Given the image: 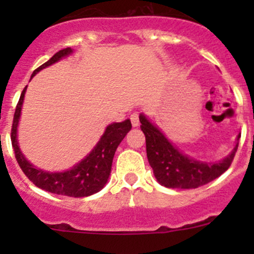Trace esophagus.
I'll return each mask as SVG.
<instances>
[{
  "label": "esophagus",
  "instance_id": "esophagus-1",
  "mask_svg": "<svg viewBox=\"0 0 254 254\" xmlns=\"http://www.w3.org/2000/svg\"><path fill=\"white\" fill-rule=\"evenodd\" d=\"M130 120H131V125L132 127H139L140 124V120H139V114L137 113H132L131 115H130Z\"/></svg>",
  "mask_w": 254,
  "mask_h": 254
}]
</instances>
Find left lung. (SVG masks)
Returning <instances> with one entry per match:
<instances>
[{"instance_id":"8db88e82","label":"left lung","mask_w":254,"mask_h":254,"mask_svg":"<svg viewBox=\"0 0 254 254\" xmlns=\"http://www.w3.org/2000/svg\"><path fill=\"white\" fill-rule=\"evenodd\" d=\"M141 130L146 136V153L156 181L163 187L193 189L207 184L229 170L235 157L238 140L226 157L215 162L200 161L179 150L167 139L162 130L153 124L143 113L140 114Z\"/></svg>"}]
</instances>
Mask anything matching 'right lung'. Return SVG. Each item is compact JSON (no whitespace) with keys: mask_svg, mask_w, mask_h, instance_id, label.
<instances>
[{"mask_svg":"<svg viewBox=\"0 0 254 254\" xmlns=\"http://www.w3.org/2000/svg\"><path fill=\"white\" fill-rule=\"evenodd\" d=\"M71 54H73V49L71 48L63 49L59 53H56L50 60L39 66L32 73L30 79L43 68L54 65L58 61L70 56ZM27 87L23 89L19 101H18L11 132L12 146H13L14 153H16L17 162L24 172V175L38 188L44 189L50 193L59 194V195L82 198V196H89L92 194L98 193L99 190L104 188V186L108 182L109 176H111L113 157H114L118 146L131 129L130 119L124 120L122 123L109 124L104 130L99 141L91 150V152L68 170L63 171V172H50V171L42 170L27 160V157L20 151L19 142H18V125H19Z\"/></svg>","mask_w":254,"mask_h":254,"instance_id":"1","label":"right lung"}]
</instances>
